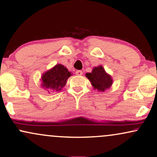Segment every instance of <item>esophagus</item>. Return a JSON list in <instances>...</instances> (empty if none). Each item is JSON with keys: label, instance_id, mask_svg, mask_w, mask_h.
I'll use <instances>...</instances> for the list:
<instances>
[{"label": "esophagus", "instance_id": "obj_1", "mask_svg": "<svg viewBox=\"0 0 157 157\" xmlns=\"http://www.w3.org/2000/svg\"><path fill=\"white\" fill-rule=\"evenodd\" d=\"M75 73H76L77 75H82V71H77L75 72Z\"/></svg>", "mask_w": 157, "mask_h": 157}]
</instances>
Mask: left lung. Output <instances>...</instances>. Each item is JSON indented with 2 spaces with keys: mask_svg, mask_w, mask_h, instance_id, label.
<instances>
[{
  "mask_svg": "<svg viewBox=\"0 0 157 157\" xmlns=\"http://www.w3.org/2000/svg\"><path fill=\"white\" fill-rule=\"evenodd\" d=\"M86 77L91 82L94 89H97L99 91H105L113 84V80L112 77L106 73L102 66L94 68L91 73H86Z\"/></svg>",
  "mask_w": 157,
  "mask_h": 157,
  "instance_id": "left-lung-1",
  "label": "left lung"
}]
</instances>
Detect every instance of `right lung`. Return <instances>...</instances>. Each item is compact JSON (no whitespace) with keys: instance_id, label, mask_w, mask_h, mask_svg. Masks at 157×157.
<instances>
[{"instance_id":"obj_1","label":"right lung","mask_w":157,"mask_h":157,"mask_svg":"<svg viewBox=\"0 0 157 157\" xmlns=\"http://www.w3.org/2000/svg\"><path fill=\"white\" fill-rule=\"evenodd\" d=\"M71 75L68 70L61 64H57L43 74L42 86L50 91H58L66 85L67 79Z\"/></svg>"}]
</instances>
